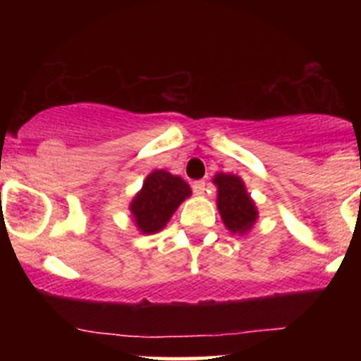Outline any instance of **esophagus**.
<instances>
[{
	"mask_svg": "<svg viewBox=\"0 0 361 361\" xmlns=\"http://www.w3.org/2000/svg\"><path fill=\"white\" fill-rule=\"evenodd\" d=\"M192 190L195 195H204L205 193V181H193Z\"/></svg>",
	"mask_w": 361,
	"mask_h": 361,
	"instance_id": "esophagus-1",
	"label": "esophagus"
}]
</instances>
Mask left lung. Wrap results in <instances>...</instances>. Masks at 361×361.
Returning a JSON list of instances; mask_svg holds the SVG:
<instances>
[{"label":"left lung","instance_id":"8db88e82","mask_svg":"<svg viewBox=\"0 0 361 361\" xmlns=\"http://www.w3.org/2000/svg\"><path fill=\"white\" fill-rule=\"evenodd\" d=\"M214 183L219 188L217 207L222 215V221L231 233H246L256 222L258 212L252 204L250 195L246 193L243 180L234 175L219 173L214 178Z\"/></svg>","mask_w":361,"mask_h":361}]
</instances>
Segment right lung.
Returning a JSON list of instances; mask_svg holds the SVG:
<instances>
[{
    "label": "right lung",
    "instance_id": "right-lung-1",
    "mask_svg": "<svg viewBox=\"0 0 361 361\" xmlns=\"http://www.w3.org/2000/svg\"><path fill=\"white\" fill-rule=\"evenodd\" d=\"M190 195L192 190L180 176L156 169L146 178L142 190L135 195L130 212L144 234H154L166 226L178 205Z\"/></svg>",
    "mask_w": 361,
    "mask_h": 361
}]
</instances>
